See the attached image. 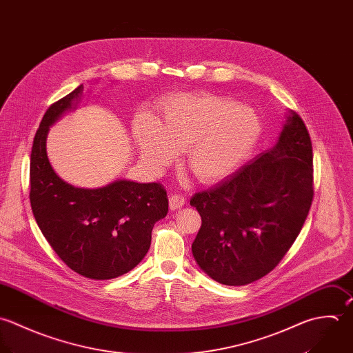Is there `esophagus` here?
Here are the masks:
<instances>
[{"label": "esophagus", "mask_w": 353, "mask_h": 353, "mask_svg": "<svg viewBox=\"0 0 353 353\" xmlns=\"http://www.w3.org/2000/svg\"><path fill=\"white\" fill-rule=\"evenodd\" d=\"M186 200L183 196H179V194H174V196H170L168 199V204H170V210L171 211H175V210H179L185 205Z\"/></svg>", "instance_id": "obj_1"}]
</instances>
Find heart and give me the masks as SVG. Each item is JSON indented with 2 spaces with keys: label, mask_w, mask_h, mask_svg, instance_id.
Returning <instances> with one entry per match:
<instances>
[{
  "label": "heart",
  "mask_w": 353,
  "mask_h": 353,
  "mask_svg": "<svg viewBox=\"0 0 353 353\" xmlns=\"http://www.w3.org/2000/svg\"><path fill=\"white\" fill-rule=\"evenodd\" d=\"M256 111L216 94H179L161 104L159 124L139 119L134 138L141 157L154 168L186 152V165L203 183L235 172L261 135Z\"/></svg>",
  "instance_id": "heart-1"
}]
</instances>
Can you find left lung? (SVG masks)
Wrapping results in <instances>:
<instances>
[{
	"label": "left lung",
	"instance_id": "obj_1",
	"mask_svg": "<svg viewBox=\"0 0 353 353\" xmlns=\"http://www.w3.org/2000/svg\"><path fill=\"white\" fill-rule=\"evenodd\" d=\"M312 172L307 127L288 111L271 149L192 197L203 221L192 245L199 267L229 286L252 283L272 271L307 219Z\"/></svg>",
	"mask_w": 353,
	"mask_h": 353
}]
</instances>
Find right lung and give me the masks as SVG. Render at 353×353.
<instances>
[{"instance_id": "add662e5", "label": "right lung", "mask_w": 353, "mask_h": 353, "mask_svg": "<svg viewBox=\"0 0 353 353\" xmlns=\"http://www.w3.org/2000/svg\"><path fill=\"white\" fill-rule=\"evenodd\" d=\"M83 97V85L49 107L30 157V201L34 218L59 257L90 279H112L131 271L148 253L154 223L168 212L160 183L117 179L83 189L53 170L46 138L50 127Z\"/></svg>"}]
</instances>
